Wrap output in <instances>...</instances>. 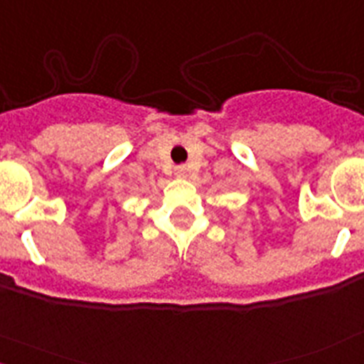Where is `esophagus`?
Masks as SVG:
<instances>
[{
    "label": "esophagus",
    "instance_id": "obj_1",
    "mask_svg": "<svg viewBox=\"0 0 364 364\" xmlns=\"http://www.w3.org/2000/svg\"><path fill=\"white\" fill-rule=\"evenodd\" d=\"M175 173H176V175H180V176H184L186 173H188V167H186V166H176L175 167Z\"/></svg>",
    "mask_w": 364,
    "mask_h": 364
}]
</instances>
